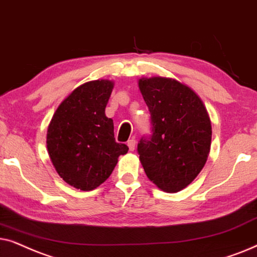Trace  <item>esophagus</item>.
<instances>
[{
	"label": "esophagus",
	"mask_w": 257,
	"mask_h": 257,
	"mask_svg": "<svg viewBox=\"0 0 257 257\" xmlns=\"http://www.w3.org/2000/svg\"><path fill=\"white\" fill-rule=\"evenodd\" d=\"M126 145H128V147H129V150H131V152H134V150H135V147H136V141H135L134 139L129 140V141H128V143H126Z\"/></svg>",
	"instance_id": "1"
}]
</instances>
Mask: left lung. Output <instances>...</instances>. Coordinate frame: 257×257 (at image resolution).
I'll list each match as a JSON object with an SVG mask.
<instances>
[{
	"mask_svg": "<svg viewBox=\"0 0 257 257\" xmlns=\"http://www.w3.org/2000/svg\"><path fill=\"white\" fill-rule=\"evenodd\" d=\"M153 135L138 145L143 169L161 190L177 193L193 182L207 162L211 122L202 100L187 84L169 77H142Z\"/></svg>",
	"mask_w": 257,
	"mask_h": 257,
	"instance_id": "left-lung-1",
	"label": "left lung"
}]
</instances>
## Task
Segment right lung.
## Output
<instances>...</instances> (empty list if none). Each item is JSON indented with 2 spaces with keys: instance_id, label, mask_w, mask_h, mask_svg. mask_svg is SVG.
Instances as JSON below:
<instances>
[{
  "instance_id": "right-lung-1",
  "label": "right lung",
  "mask_w": 257,
  "mask_h": 257,
  "mask_svg": "<svg viewBox=\"0 0 257 257\" xmlns=\"http://www.w3.org/2000/svg\"><path fill=\"white\" fill-rule=\"evenodd\" d=\"M114 88L110 80L81 84L61 102L47 132L48 154L69 186L88 191L110 176L128 147L114 138V123L105 107Z\"/></svg>"
}]
</instances>
